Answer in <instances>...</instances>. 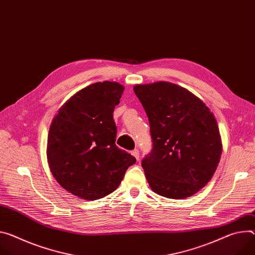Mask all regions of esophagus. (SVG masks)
<instances>
[{
    "instance_id": "obj_1",
    "label": "esophagus",
    "mask_w": 255,
    "mask_h": 255,
    "mask_svg": "<svg viewBox=\"0 0 255 255\" xmlns=\"http://www.w3.org/2000/svg\"><path fill=\"white\" fill-rule=\"evenodd\" d=\"M132 155L136 158V159H139V151H138V149H134L131 151Z\"/></svg>"
}]
</instances>
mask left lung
Listing matches in <instances>:
<instances>
[{"instance_id": "left-lung-1", "label": "left lung", "mask_w": 255, "mask_h": 255, "mask_svg": "<svg viewBox=\"0 0 255 255\" xmlns=\"http://www.w3.org/2000/svg\"><path fill=\"white\" fill-rule=\"evenodd\" d=\"M133 89L150 126L153 148L141 165L151 190L172 199L192 196L211 181L221 159L214 113L191 91L171 82Z\"/></svg>"}]
</instances>
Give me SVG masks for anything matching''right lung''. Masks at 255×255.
I'll use <instances>...</instances> for the list:
<instances>
[{
  "label": "right lung",
  "mask_w": 255,
  "mask_h": 255,
  "mask_svg": "<svg viewBox=\"0 0 255 255\" xmlns=\"http://www.w3.org/2000/svg\"><path fill=\"white\" fill-rule=\"evenodd\" d=\"M124 86L115 81L92 83L74 94L51 123L47 158L61 186L71 194L97 200L118 188L136 158L116 142L113 119Z\"/></svg>",
  "instance_id": "obj_1"
}]
</instances>
